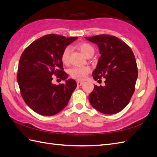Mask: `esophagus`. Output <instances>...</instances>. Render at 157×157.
Masks as SVG:
<instances>
[{"instance_id": "34e87169", "label": "esophagus", "mask_w": 157, "mask_h": 157, "mask_svg": "<svg viewBox=\"0 0 157 157\" xmlns=\"http://www.w3.org/2000/svg\"><path fill=\"white\" fill-rule=\"evenodd\" d=\"M77 85H78V86H82V85L83 84V82H81V81H77Z\"/></svg>"}]
</instances>
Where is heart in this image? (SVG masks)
Here are the masks:
<instances>
[{"instance_id":"1","label":"heart","mask_w":157,"mask_h":157,"mask_svg":"<svg viewBox=\"0 0 157 157\" xmlns=\"http://www.w3.org/2000/svg\"><path fill=\"white\" fill-rule=\"evenodd\" d=\"M78 48L80 50V52L86 56L94 54V49L90 44L85 42H82L78 44ZM71 48L70 46H67L62 52V54L61 56V59L63 63L67 64L69 61V58L71 54ZM91 71V69L88 66H84V67H74L69 69V74L73 78L77 80H84L86 78L88 75Z\"/></svg>"}]
</instances>
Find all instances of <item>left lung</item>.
Returning a JSON list of instances; mask_svg holds the SVG:
<instances>
[{
  "label": "left lung",
  "instance_id": "left-lung-1",
  "mask_svg": "<svg viewBox=\"0 0 157 157\" xmlns=\"http://www.w3.org/2000/svg\"><path fill=\"white\" fill-rule=\"evenodd\" d=\"M85 38L98 45L101 54L92 73L94 79H106L104 86L95 85L89 95L90 103L103 114L120 112L130 102L135 90L138 73L134 54L129 46L115 36Z\"/></svg>",
  "mask_w": 157,
  "mask_h": 157
}]
</instances>
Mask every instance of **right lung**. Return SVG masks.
<instances>
[{"label": "right lung", "instance_id": "right-lung-1", "mask_svg": "<svg viewBox=\"0 0 157 157\" xmlns=\"http://www.w3.org/2000/svg\"><path fill=\"white\" fill-rule=\"evenodd\" d=\"M77 37L50 34L28 46L18 65L17 80L21 96L32 110L43 116L58 113L67 106L77 87L73 79L63 69L61 56L63 50ZM66 80L59 85L51 82L52 76Z\"/></svg>", "mask_w": 157, "mask_h": 157}]
</instances>
